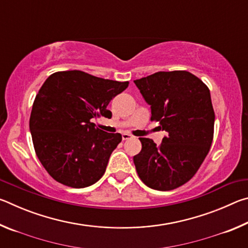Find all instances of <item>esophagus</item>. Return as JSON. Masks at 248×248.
I'll return each mask as SVG.
<instances>
[{
  "label": "esophagus",
  "instance_id": "34e87169",
  "mask_svg": "<svg viewBox=\"0 0 248 248\" xmlns=\"http://www.w3.org/2000/svg\"><path fill=\"white\" fill-rule=\"evenodd\" d=\"M131 138H132V136L130 133H127V132L123 133V140H129V139H131Z\"/></svg>",
  "mask_w": 248,
  "mask_h": 248
}]
</instances>
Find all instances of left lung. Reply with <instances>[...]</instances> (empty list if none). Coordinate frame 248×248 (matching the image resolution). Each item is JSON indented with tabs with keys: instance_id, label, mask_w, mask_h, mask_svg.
Returning <instances> with one entry per match:
<instances>
[{
	"instance_id": "1",
	"label": "left lung",
	"mask_w": 248,
	"mask_h": 248,
	"mask_svg": "<svg viewBox=\"0 0 248 248\" xmlns=\"http://www.w3.org/2000/svg\"><path fill=\"white\" fill-rule=\"evenodd\" d=\"M151 106V121L169 133L156 145L140 138L133 162L140 179L155 190H173L190 180L209 153L215 110L208 86L187 71L156 72L134 81Z\"/></svg>"
}]
</instances>
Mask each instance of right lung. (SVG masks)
Wrapping results in <instances>:
<instances>
[{
	"label": "right lung",
	"mask_w": 248,
	"mask_h": 248,
	"mask_svg": "<svg viewBox=\"0 0 248 248\" xmlns=\"http://www.w3.org/2000/svg\"><path fill=\"white\" fill-rule=\"evenodd\" d=\"M128 85L78 70L46 79L33 102L29 129L37 156L54 180L84 188L102 178L123 138L103 131L92 119L111 118L108 104Z\"/></svg>",
	"instance_id": "add662e5"
}]
</instances>
